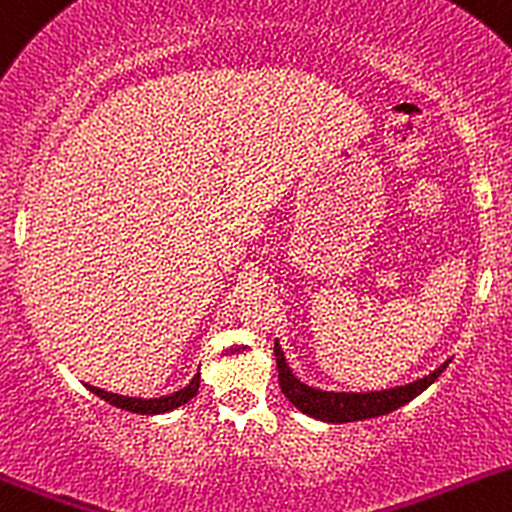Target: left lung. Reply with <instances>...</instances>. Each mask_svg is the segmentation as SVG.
I'll use <instances>...</instances> for the list:
<instances>
[{
  "instance_id": "left-lung-1",
  "label": "left lung",
  "mask_w": 512,
  "mask_h": 512,
  "mask_svg": "<svg viewBox=\"0 0 512 512\" xmlns=\"http://www.w3.org/2000/svg\"><path fill=\"white\" fill-rule=\"evenodd\" d=\"M273 352H276L278 384H281V392L286 394L288 402H291L295 409H300L303 414L320 421H328V424L374 419V416L394 412V409L404 407V404L412 402L414 397H419L429 384L436 382V377L446 370V365H449V362H444L439 370L416 379L412 384L382 389V392H323V389L308 387V384H303L295 377L291 367H288L286 355H283L278 340L276 345H273Z\"/></svg>"
}]
</instances>
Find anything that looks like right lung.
I'll return each mask as SVG.
<instances>
[{
  "label": "right lung",
  "mask_w": 512,
  "mask_h": 512,
  "mask_svg": "<svg viewBox=\"0 0 512 512\" xmlns=\"http://www.w3.org/2000/svg\"><path fill=\"white\" fill-rule=\"evenodd\" d=\"M86 387L91 389V392L96 394V397L105 399V402L113 404V407L125 409V412H133V414H165V412H172V409L182 407V404H187L189 399H192L194 394L199 392V372L194 374L192 382H189L187 387H182V389H179V392H172V394H167V397H157V399L123 397V394L105 392V389L91 387V384H86Z\"/></svg>",
  "instance_id": "1"
}]
</instances>
